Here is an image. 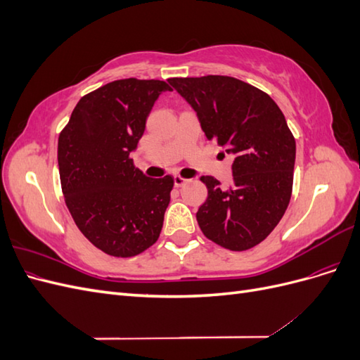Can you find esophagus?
<instances>
[{
  "mask_svg": "<svg viewBox=\"0 0 360 360\" xmlns=\"http://www.w3.org/2000/svg\"><path fill=\"white\" fill-rule=\"evenodd\" d=\"M186 183H188V180L183 179L181 176H174V184H176L177 188H181L183 184H186Z\"/></svg>",
  "mask_w": 360,
  "mask_h": 360,
  "instance_id": "esophagus-1",
  "label": "esophagus"
}]
</instances>
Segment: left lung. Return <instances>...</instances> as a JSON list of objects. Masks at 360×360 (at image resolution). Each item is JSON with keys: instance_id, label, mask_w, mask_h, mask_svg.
Masks as SVG:
<instances>
[{"instance_id": "8db88e82", "label": "left lung", "mask_w": 360, "mask_h": 360, "mask_svg": "<svg viewBox=\"0 0 360 360\" xmlns=\"http://www.w3.org/2000/svg\"><path fill=\"white\" fill-rule=\"evenodd\" d=\"M197 111L209 141L234 156L233 183L202 176L207 200L197 212L202 234L225 249L246 250L274 231L292 191L296 141L271 97L231 76L169 78Z\"/></svg>"}]
</instances>
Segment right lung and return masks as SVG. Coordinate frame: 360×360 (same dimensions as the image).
<instances>
[{
    "label": "right lung",
    "mask_w": 360,
    "mask_h": 360,
    "mask_svg": "<svg viewBox=\"0 0 360 360\" xmlns=\"http://www.w3.org/2000/svg\"><path fill=\"white\" fill-rule=\"evenodd\" d=\"M165 81L118 79L81 97L58 136L61 191L76 226L102 252L135 257L159 238L174 179L134 165Z\"/></svg>",
    "instance_id": "obj_1"
}]
</instances>
